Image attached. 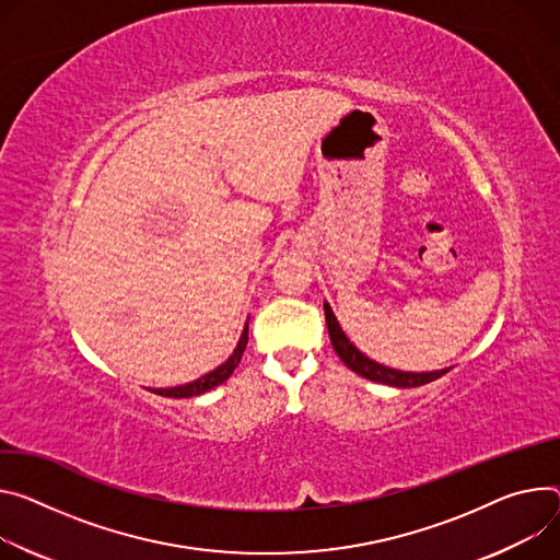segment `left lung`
Masks as SVG:
<instances>
[{"instance_id": "obj_1", "label": "left lung", "mask_w": 560, "mask_h": 560, "mask_svg": "<svg viewBox=\"0 0 560 560\" xmlns=\"http://www.w3.org/2000/svg\"><path fill=\"white\" fill-rule=\"evenodd\" d=\"M324 313H326V326H328V335L332 341L335 352L339 354V360L352 371L358 373L371 382H380V384H388V386H397V388H413V386H422L429 384L438 377H442L444 373H448V369L444 371H433V373H401L395 369H386L373 360H369L366 354H362L358 348H354L348 337L341 332L332 311L328 303H324Z\"/></svg>"}]
</instances>
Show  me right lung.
<instances>
[{"label": "right lung", "instance_id": "right-lung-1", "mask_svg": "<svg viewBox=\"0 0 560 560\" xmlns=\"http://www.w3.org/2000/svg\"><path fill=\"white\" fill-rule=\"evenodd\" d=\"M245 346H247V326H245V330H243V335H241V339H238V346L234 348V352L230 354V360H228L225 364H221V366L214 369L212 373L202 375L200 380H194V382H189V384H185V386L156 388L154 393H159V395H163V397H194V395H200V393H206V390H212L214 386L223 384V382L234 373V369L238 366V362H241V358H243Z\"/></svg>", "mask_w": 560, "mask_h": 560}]
</instances>
